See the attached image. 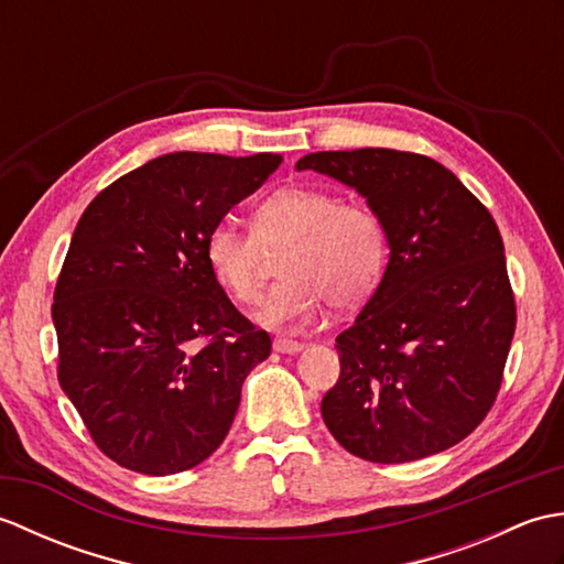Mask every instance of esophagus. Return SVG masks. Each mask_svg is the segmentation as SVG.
<instances>
[{"label": "esophagus", "mask_w": 564, "mask_h": 564, "mask_svg": "<svg viewBox=\"0 0 564 564\" xmlns=\"http://www.w3.org/2000/svg\"><path fill=\"white\" fill-rule=\"evenodd\" d=\"M301 349H303L301 341L283 339V337H275L273 339V351H279V354H297Z\"/></svg>", "instance_id": "esophagus-1"}]
</instances>
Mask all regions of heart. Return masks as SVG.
<instances>
[{
  "mask_svg": "<svg viewBox=\"0 0 564 564\" xmlns=\"http://www.w3.org/2000/svg\"><path fill=\"white\" fill-rule=\"evenodd\" d=\"M281 251L283 279L273 285L257 319L273 329L315 322L327 303L351 310L366 303L388 267V230L364 203H341L332 191L283 186L251 215V230L213 225L203 254L223 289L239 305L259 301L263 251Z\"/></svg>",
  "mask_w": 564,
  "mask_h": 564,
  "instance_id": "obj_1",
  "label": "heart"
}]
</instances>
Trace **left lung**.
<instances>
[{
  "mask_svg": "<svg viewBox=\"0 0 564 564\" xmlns=\"http://www.w3.org/2000/svg\"><path fill=\"white\" fill-rule=\"evenodd\" d=\"M356 188L388 230L382 281L337 337L322 419L370 463L446 451L492 410L517 329L505 242L460 178L424 154L364 148L295 164Z\"/></svg>",
  "mask_w": 564,
  "mask_h": 564,
  "instance_id": "1",
  "label": "left lung"
}]
</instances>
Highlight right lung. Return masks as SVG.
I'll use <instances>...</instances> for the list:
<instances>
[{
  "instance_id": "right-lung-1",
  "label": "right lung",
  "mask_w": 564,
  "mask_h": 564,
  "mask_svg": "<svg viewBox=\"0 0 564 564\" xmlns=\"http://www.w3.org/2000/svg\"><path fill=\"white\" fill-rule=\"evenodd\" d=\"M281 154L172 152L116 178L72 235L53 295L57 380L99 451L174 475L225 441L271 339L215 279L203 242Z\"/></svg>"
}]
</instances>
